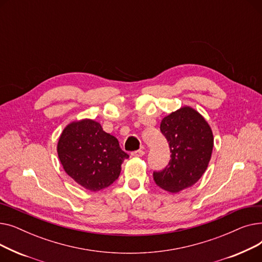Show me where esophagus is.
I'll return each instance as SVG.
<instances>
[{"instance_id": "34e87169", "label": "esophagus", "mask_w": 262, "mask_h": 262, "mask_svg": "<svg viewBox=\"0 0 262 262\" xmlns=\"http://www.w3.org/2000/svg\"><path fill=\"white\" fill-rule=\"evenodd\" d=\"M145 154V152L143 149H138V150H135V152L132 153V156L134 157H142Z\"/></svg>"}]
</instances>
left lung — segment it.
<instances>
[{
  "mask_svg": "<svg viewBox=\"0 0 262 262\" xmlns=\"http://www.w3.org/2000/svg\"><path fill=\"white\" fill-rule=\"evenodd\" d=\"M160 130L169 142L171 159L162 171L154 172V181L161 189L176 193L193 186L207 169L213 148L212 130L189 106L164 117Z\"/></svg>",
  "mask_w": 262,
  "mask_h": 262,
  "instance_id": "obj_1",
  "label": "left lung"
}]
</instances>
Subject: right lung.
<instances>
[{"label": "right lung", "instance_id": "right-lung-1", "mask_svg": "<svg viewBox=\"0 0 262 262\" xmlns=\"http://www.w3.org/2000/svg\"><path fill=\"white\" fill-rule=\"evenodd\" d=\"M57 153L66 173L93 192L116 182L122 162L129 157L116 137L90 119L68 124L59 137Z\"/></svg>", "mask_w": 262, "mask_h": 262}]
</instances>
